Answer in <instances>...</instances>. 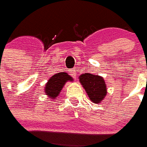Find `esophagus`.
<instances>
[{
	"label": "esophagus",
	"instance_id": "1",
	"mask_svg": "<svg viewBox=\"0 0 147 147\" xmlns=\"http://www.w3.org/2000/svg\"><path fill=\"white\" fill-rule=\"evenodd\" d=\"M71 75H72L73 78H77V74H76V72H75V70H73L72 72H71Z\"/></svg>",
	"mask_w": 147,
	"mask_h": 147
}]
</instances>
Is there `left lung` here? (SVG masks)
<instances>
[{"label":"left lung","mask_w":147,"mask_h":147,"mask_svg":"<svg viewBox=\"0 0 147 147\" xmlns=\"http://www.w3.org/2000/svg\"><path fill=\"white\" fill-rule=\"evenodd\" d=\"M79 80L92 102L99 104L105 98L107 87L104 78L101 76L85 73L80 75Z\"/></svg>","instance_id":"obj_1"}]
</instances>
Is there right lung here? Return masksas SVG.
I'll return each instance as SVG.
<instances>
[{
  "instance_id": "right-lung-1",
  "label": "right lung",
  "mask_w": 147,
  "mask_h": 147,
  "mask_svg": "<svg viewBox=\"0 0 147 147\" xmlns=\"http://www.w3.org/2000/svg\"><path fill=\"white\" fill-rule=\"evenodd\" d=\"M67 81H73V78L67 73H58L53 75L46 83L45 93L51 99L57 98Z\"/></svg>"
}]
</instances>
